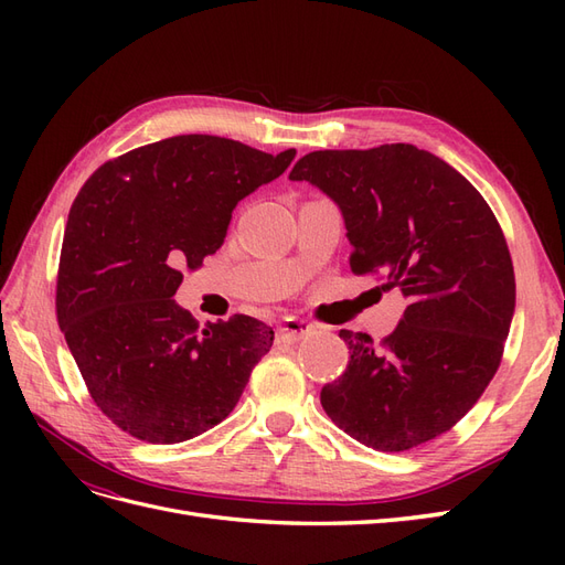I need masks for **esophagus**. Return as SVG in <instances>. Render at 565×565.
<instances>
[{
    "mask_svg": "<svg viewBox=\"0 0 565 565\" xmlns=\"http://www.w3.org/2000/svg\"><path fill=\"white\" fill-rule=\"evenodd\" d=\"M313 324L306 322V320H299V318H287L280 330H278V339L285 341V344H297V341H301L306 334H311Z\"/></svg>",
    "mask_w": 565,
    "mask_h": 565,
    "instance_id": "obj_1",
    "label": "esophagus"
}]
</instances>
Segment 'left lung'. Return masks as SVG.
<instances>
[{
	"label": "left lung",
	"instance_id": "left-lung-1",
	"mask_svg": "<svg viewBox=\"0 0 565 565\" xmlns=\"http://www.w3.org/2000/svg\"><path fill=\"white\" fill-rule=\"evenodd\" d=\"M344 214L355 276H382L407 309L380 344L341 330L347 372L320 391L351 438L403 452L450 431L498 372L516 306L514 264L483 195L409 143L316 150L289 174Z\"/></svg>",
	"mask_w": 565,
	"mask_h": 565
}]
</instances>
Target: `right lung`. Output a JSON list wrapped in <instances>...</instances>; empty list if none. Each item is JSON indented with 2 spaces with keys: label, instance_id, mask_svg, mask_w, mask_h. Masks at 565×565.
Instances as JSON below:
<instances>
[{
  "label": "right lung",
  "instance_id": "add662e5",
  "mask_svg": "<svg viewBox=\"0 0 565 565\" xmlns=\"http://www.w3.org/2000/svg\"><path fill=\"white\" fill-rule=\"evenodd\" d=\"M295 156L185 134L108 160L82 185L56 316L94 403L129 436L169 446L212 429L270 351L266 322L235 313L200 330L172 297L224 243L235 204Z\"/></svg>",
  "mask_w": 565,
  "mask_h": 565
}]
</instances>
